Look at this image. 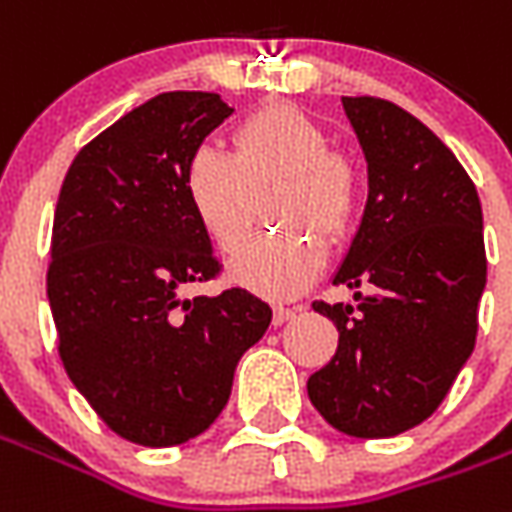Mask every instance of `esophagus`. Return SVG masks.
Listing matches in <instances>:
<instances>
[{"label": "esophagus", "mask_w": 512, "mask_h": 512, "mask_svg": "<svg viewBox=\"0 0 512 512\" xmlns=\"http://www.w3.org/2000/svg\"><path fill=\"white\" fill-rule=\"evenodd\" d=\"M293 313H296V307H274V324H285V321H291Z\"/></svg>", "instance_id": "1"}]
</instances>
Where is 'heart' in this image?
Instances as JSON below:
<instances>
[{"label": "heart", "instance_id": "1", "mask_svg": "<svg viewBox=\"0 0 512 512\" xmlns=\"http://www.w3.org/2000/svg\"><path fill=\"white\" fill-rule=\"evenodd\" d=\"M330 135L293 105H271L232 132V155L199 146L185 163V196L202 230L221 252L244 244L268 196L271 219L305 230L260 235L230 260V277L268 299H291L313 285L327 241L343 238L357 216L363 174Z\"/></svg>", "mask_w": 512, "mask_h": 512}]
</instances>
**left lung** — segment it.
I'll return each mask as SVG.
<instances>
[{
  "label": "left lung",
  "instance_id": "left-lung-1",
  "mask_svg": "<svg viewBox=\"0 0 512 512\" xmlns=\"http://www.w3.org/2000/svg\"><path fill=\"white\" fill-rule=\"evenodd\" d=\"M368 163V202L335 285L357 305L313 302L338 330L307 396L335 430L391 438L438 410L477 341L485 291L482 207L452 149L377 96H343Z\"/></svg>",
  "mask_w": 512,
  "mask_h": 512
}]
</instances>
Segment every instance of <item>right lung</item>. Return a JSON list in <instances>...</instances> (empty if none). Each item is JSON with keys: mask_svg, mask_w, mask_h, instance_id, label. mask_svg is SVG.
<instances>
[{"mask_svg": "<svg viewBox=\"0 0 512 512\" xmlns=\"http://www.w3.org/2000/svg\"><path fill=\"white\" fill-rule=\"evenodd\" d=\"M227 116L219 94L155 96L82 146L57 196L46 271L57 352L96 416L141 446L205 432L271 324L244 288L180 296L221 271L185 163Z\"/></svg>", "mask_w": 512, "mask_h": 512, "instance_id": "obj_1", "label": "right lung"}]
</instances>
